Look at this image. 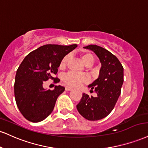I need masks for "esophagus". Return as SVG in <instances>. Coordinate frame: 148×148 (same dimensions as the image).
Segmentation results:
<instances>
[{
  "label": "esophagus",
  "instance_id": "esophagus-1",
  "mask_svg": "<svg viewBox=\"0 0 148 148\" xmlns=\"http://www.w3.org/2000/svg\"><path fill=\"white\" fill-rule=\"evenodd\" d=\"M72 90V88H71L70 86H66L65 87V90L66 91H70V90Z\"/></svg>",
  "mask_w": 148,
  "mask_h": 148
}]
</instances>
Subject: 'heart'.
<instances>
[{"label": "heart", "mask_w": 148, "mask_h": 148, "mask_svg": "<svg viewBox=\"0 0 148 148\" xmlns=\"http://www.w3.org/2000/svg\"><path fill=\"white\" fill-rule=\"evenodd\" d=\"M81 58L87 66H90L92 65L94 62V57L92 53L88 52V51H85L81 54ZM69 58V55L67 54L62 58L60 60L59 67L60 69H64L66 67L67 62H68ZM88 78L87 76L82 74H77V73L70 72L64 76L63 81L65 84L71 85L73 87H77L82 83H84L87 81Z\"/></svg>", "instance_id": "1"}]
</instances>
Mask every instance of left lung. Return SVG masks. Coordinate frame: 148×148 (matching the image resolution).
<instances>
[{
  "mask_svg": "<svg viewBox=\"0 0 148 148\" xmlns=\"http://www.w3.org/2000/svg\"><path fill=\"white\" fill-rule=\"evenodd\" d=\"M84 48L91 49L97 54L101 68L99 78L88 86L94 90L97 97L83 93L76 108L85 119L98 121L106 117L114 108L123 83V67L118 58L105 48L96 45Z\"/></svg>",
  "mask_w": 148,
  "mask_h": 148,
  "instance_id": "obj_1",
  "label": "left lung"
}]
</instances>
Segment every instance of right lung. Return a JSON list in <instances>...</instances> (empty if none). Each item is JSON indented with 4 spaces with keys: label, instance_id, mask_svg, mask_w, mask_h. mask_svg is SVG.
I'll use <instances>...</instances> for the list:
<instances>
[{
    "label": "right lung",
    "instance_id": "1",
    "mask_svg": "<svg viewBox=\"0 0 148 148\" xmlns=\"http://www.w3.org/2000/svg\"><path fill=\"white\" fill-rule=\"evenodd\" d=\"M77 47L76 44L42 45L27 54L18 67L14 83L17 107L29 121L40 122L52 112L57 98L65 90L56 85L54 90H45L42 84L49 79L60 81L57 75L60 62L65 55Z\"/></svg>",
    "mask_w": 148,
    "mask_h": 148
}]
</instances>
